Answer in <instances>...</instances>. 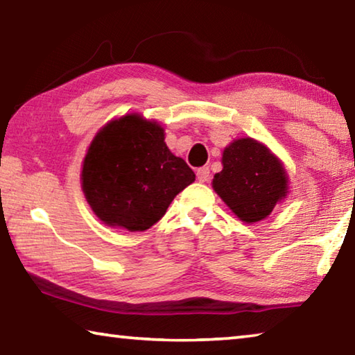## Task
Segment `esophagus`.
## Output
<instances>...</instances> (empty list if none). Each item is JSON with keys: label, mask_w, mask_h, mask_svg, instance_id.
<instances>
[{"label": "esophagus", "mask_w": 355, "mask_h": 355, "mask_svg": "<svg viewBox=\"0 0 355 355\" xmlns=\"http://www.w3.org/2000/svg\"><path fill=\"white\" fill-rule=\"evenodd\" d=\"M197 180H199L200 183H205L209 180V167H200V169H197Z\"/></svg>", "instance_id": "obj_1"}]
</instances>
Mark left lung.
Masks as SVG:
<instances>
[{
  "mask_svg": "<svg viewBox=\"0 0 355 355\" xmlns=\"http://www.w3.org/2000/svg\"><path fill=\"white\" fill-rule=\"evenodd\" d=\"M216 191L245 224L266 219L290 189L286 169L263 142L239 137L222 152V171L213 178Z\"/></svg>",
  "mask_w": 355,
  "mask_h": 355,
  "instance_id": "obj_1",
  "label": "left lung"
}]
</instances>
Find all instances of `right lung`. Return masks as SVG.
<instances>
[{"label": "right lung", "mask_w": 355, "mask_h": 355, "mask_svg": "<svg viewBox=\"0 0 355 355\" xmlns=\"http://www.w3.org/2000/svg\"><path fill=\"white\" fill-rule=\"evenodd\" d=\"M164 135L156 120L137 112L110 120L95 135L83 161L81 188L107 227L146 232L196 180Z\"/></svg>", "instance_id": "1"}]
</instances>
